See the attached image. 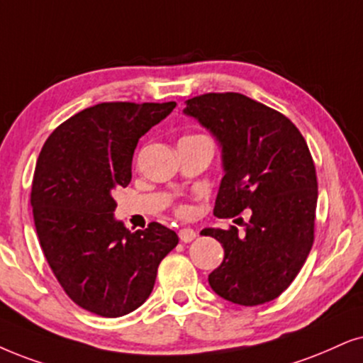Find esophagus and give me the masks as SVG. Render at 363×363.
Masks as SVG:
<instances>
[{
    "label": "esophagus",
    "mask_w": 363,
    "mask_h": 363,
    "mask_svg": "<svg viewBox=\"0 0 363 363\" xmlns=\"http://www.w3.org/2000/svg\"><path fill=\"white\" fill-rule=\"evenodd\" d=\"M196 238V231L191 228H182L181 231H179V240L182 242H191L192 240Z\"/></svg>",
    "instance_id": "obj_1"
}]
</instances>
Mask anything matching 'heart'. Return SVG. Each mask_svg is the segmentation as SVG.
I'll return each instance as SVG.
<instances>
[{
    "label": "heart",
    "mask_w": 363,
    "mask_h": 363,
    "mask_svg": "<svg viewBox=\"0 0 363 363\" xmlns=\"http://www.w3.org/2000/svg\"><path fill=\"white\" fill-rule=\"evenodd\" d=\"M177 213H179V214H181V216H186L187 213H189V209H187V208H186V206H181V208H179V209H177Z\"/></svg>",
    "instance_id": "obj_1"
}]
</instances>
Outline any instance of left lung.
Instances as JSON below:
<instances>
[{"label":"left lung","instance_id":"8db88e82","mask_svg":"<svg viewBox=\"0 0 363 363\" xmlns=\"http://www.w3.org/2000/svg\"><path fill=\"white\" fill-rule=\"evenodd\" d=\"M184 113L221 144L214 216L251 209L242 235L236 226L201 231L224 247L211 288L236 305L268 303L290 286L313 246L318 182L308 145L290 118L235 91L189 99Z\"/></svg>","mask_w":363,"mask_h":363}]
</instances>
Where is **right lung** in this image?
<instances>
[{"label":"right lung","instance_id":"1","mask_svg":"<svg viewBox=\"0 0 363 363\" xmlns=\"http://www.w3.org/2000/svg\"><path fill=\"white\" fill-rule=\"evenodd\" d=\"M174 107L94 105L60 123L36 160L30 201L40 246L67 295L90 313L117 318L139 308L177 246L159 223L128 231L112 197L130 182L137 142Z\"/></svg>","mask_w":363,"mask_h":363}]
</instances>
